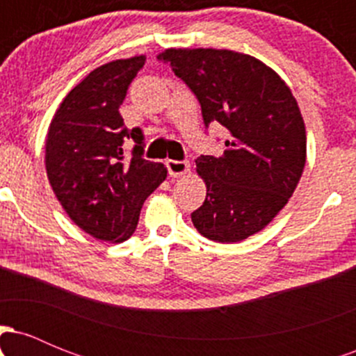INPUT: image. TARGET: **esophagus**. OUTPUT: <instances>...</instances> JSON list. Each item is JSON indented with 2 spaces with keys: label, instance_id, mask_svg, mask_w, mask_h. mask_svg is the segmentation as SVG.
Returning <instances> with one entry per match:
<instances>
[{
  "label": "esophagus",
  "instance_id": "34e87169",
  "mask_svg": "<svg viewBox=\"0 0 356 356\" xmlns=\"http://www.w3.org/2000/svg\"><path fill=\"white\" fill-rule=\"evenodd\" d=\"M167 170H169L170 177H182V175L191 172V164L186 161H167Z\"/></svg>",
  "mask_w": 356,
  "mask_h": 356
}]
</instances>
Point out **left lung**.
Instances as JSON below:
<instances>
[{
    "label": "left lung",
    "instance_id": "1",
    "mask_svg": "<svg viewBox=\"0 0 356 356\" xmlns=\"http://www.w3.org/2000/svg\"><path fill=\"white\" fill-rule=\"evenodd\" d=\"M189 85L204 124L218 122L226 150L201 155L206 201L191 214L204 238L238 243L268 226L288 204L306 162V129L286 81L246 53L167 48L157 55Z\"/></svg>",
    "mask_w": 356,
    "mask_h": 356
}]
</instances>
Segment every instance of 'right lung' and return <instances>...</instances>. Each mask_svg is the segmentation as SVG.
Instances as JSON below:
<instances>
[{"label": "right lung", "mask_w": 356, "mask_h": 356, "mask_svg": "<svg viewBox=\"0 0 356 356\" xmlns=\"http://www.w3.org/2000/svg\"><path fill=\"white\" fill-rule=\"evenodd\" d=\"M144 63L137 55L90 72L48 127L44 167L56 199L80 229L108 243L134 234L142 204L167 177L161 162L142 159L140 129H127L118 112ZM125 138L138 142L130 161H123Z\"/></svg>", "instance_id": "1"}]
</instances>
